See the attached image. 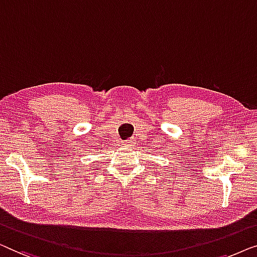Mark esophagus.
I'll use <instances>...</instances> for the list:
<instances>
[{"label": "esophagus", "instance_id": "esophagus-1", "mask_svg": "<svg viewBox=\"0 0 257 257\" xmlns=\"http://www.w3.org/2000/svg\"><path fill=\"white\" fill-rule=\"evenodd\" d=\"M134 141H135L134 139H129V140H127L123 143H124V146H127V147H133L134 143H135V142H134Z\"/></svg>", "mask_w": 257, "mask_h": 257}]
</instances>
